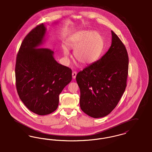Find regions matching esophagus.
<instances>
[{
  "mask_svg": "<svg viewBox=\"0 0 152 152\" xmlns=\"http://www.w3.org/2000/svg\"><path fill=\"white\" fill-rule=\"evenodd\" d=\"M76 75H77V72H73L72 77H73V79H75L76 78Z\"/></svg>",
  "mask_w": 152,
  "mask_h": 152,
  "instance_id": "34e87169",
  "label": "esophagus"
}]
</instances>
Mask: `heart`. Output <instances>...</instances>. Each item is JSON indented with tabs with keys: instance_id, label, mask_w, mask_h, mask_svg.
<instances>
[{
	"instance_id": "1",
	"label": "heart",
	"mask_w": 152,
	"mask_h": 152,
	"mask_svg": "<svg viewBox=\"0 0 152 152\" xmlns=\"http://www.w3.org/2000/svg\"><path fill=\"white\" fill-rule=\"evenodd\" d=\"M67 45L74 49V56L79 64L89 65L99 58L104 47V39L97 32L82 30L74 33L67 40ZM65 57L69 56V49L63 48Z\"/></svg>"
}]
</instances>
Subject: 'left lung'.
Masks as SVG:
<instances>
[{
    "label": "left lung",
    "mask_w": 152,
    "mask_h": 152,
    "mask_svg": "<svg viewBox=\"0 0 152 152\" xmlns=\"http://www.w3.org/2000/svg\"><path fill=\"white\" fill-rule=\"evenodd\" d=\"M112 43L99 60L79 72L81 110L94 118H103L116 107L124 93L128 74V55L119 37L111 31Z\"/></svg>",
    "instance_id": "8db88e82"
}]
</instances>
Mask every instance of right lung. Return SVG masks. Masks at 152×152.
Listing matches in <instances>:
<instances>
[{"instance_id": "obj_1", "label": "right lung", "mask_w": 152, "mask_h": 152, "mask_svg": "<svg viewBox=\"0 0 152 152\" xmlns=\"http://www.w3.org/2000/svg\"><path fill=\"white\" fill-rule=\"evenodd\" d=\"M46 28L41 24L23 41L17 54L15 66L18 94L32 112L46 115L56 111L59 95L72 79V71L58 64L54 52L38 48L43 43Z\"/></svg>"}]
</instances>
